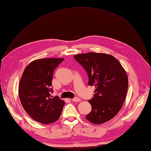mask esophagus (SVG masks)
I'll return each instance as SVG.
<instances>
[{"instance_id": "obj_1", "label": "esophagus", "mask_w": 151, "mask_h": 151, "mask_svg": "<svg viewBox=\"0 0 151 151\" xmlns=\"http://www.w3.org/2000/svg\"><path fill=\"white\" fill-rule=\"evenodd\" d=\"M72 101H73V102H80V101H81V99L78 98V97H75V98L72 99Z\"/></svg>"}]
</instances>
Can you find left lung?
Segmentation results:
<instances>
[{"label":"left lung","instance_id":"1","mask_svg":"<svg viewBox=\"0 0 151 151\" xmlns=\"http://www.w3.org/2000/svg\"><path fill=\"white\" fill-rule=\"evenodd\" d=\"M74 58L87 72L88 85L95 86L93 97L88 101L91 111L86 118L97 124L110 121L119 111L126 98L129 84L126 71L110 54L88 52Z\"/></svg>","mask_w":151,"mask_h":151}]
</instances>
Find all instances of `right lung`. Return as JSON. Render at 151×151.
<instances>
[{"label":"right lung","mask_w":151,"mask_h":151,"mask_svg":"<svg viewBox=\"0 0 151 151\" xmlns=\"http://www.w3.org/2000/svg\"><path fill=\"white\" fill-rule=\"evenodd\" d=\"M63 60L33 61L25 68L19 82V95L22 107L34 120L42 124L58 119L65 104L58 97H50L54 70Z\"/></svg>","instance_id":"add662e5"}]
</instances>
